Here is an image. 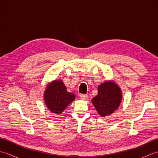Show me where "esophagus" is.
I'll return each instance as SVG.
<instances>
[{"label":"esophagus","mask_w":158,"mask_h":158,"mask_svg":"<svg viewBox=\"0 0 158 158\" xmlns=\"http://www.w3.org/2000/svg\"><path fill=\"white\" fill-rule=\"evenodd\" d=\"M79 97H80V98L81 99H82V100H85V99H87L88 98V95L87 94H80L79 95Z\"/></svg>","instance_id":"1"}]
</instances>
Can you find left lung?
<instances>
[{
	"mask_svg": "<svg viewBox=\"0 0 158 158\" xmlns=\"http://www.w3.org/2000/svg\"><path fill=\"white\" fill-rule=\"evenodd\" d=\"M98 91L92 102L100 116H108L118 109L122 98V90L115 82L108 81L99 85Z\"/></svg>",
	"mask_w": 158,
	"mask_h": 158,
	"instance_id": "obj_1",
	"label": "left lung"
}]
</instances>
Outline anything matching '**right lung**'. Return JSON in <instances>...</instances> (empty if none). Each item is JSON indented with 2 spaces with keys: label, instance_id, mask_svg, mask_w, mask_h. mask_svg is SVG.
<instances>
[{
  "label": "right lung",
  "instance_id": "add662e5",
  "mask_svg": "<svg viewBox=\"0 0 158 158\" xmlns=\"http://www.w3.org/2000/svg\"><path fill=\"white\" fill-rule=\"evenodd\" d=\"M75 98L71 92H68L62 80H55L47 85L44 92V100L51 112L60 114Z\"/></svg>",
  "mask_w": 158,
  "mask_h": 158
}]
</instances>
